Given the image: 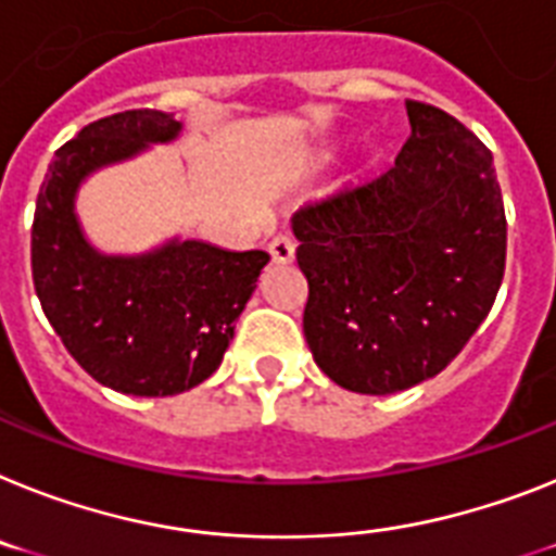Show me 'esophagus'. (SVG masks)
I'll return each instance as SVG.
<instances>
[{
	"mask_svg": "<svg viewBox=\"0 0 556 556\" xmlns=\"http://www.w3.org/2000/svg\"><path fill=\"white\" fill-rule=\"evenodd\" d=\"M268 251H270V260H274V263L288 265V263H293V256H296V242H293V237L279 235L270 240Z\"/></svg>",
	"mask_w": 556,
	"mask_h": 556,
	"instance_id": "obj_1",
	"label": "esophagus"
}]
</instances>
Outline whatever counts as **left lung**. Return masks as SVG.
<instances>
[{"label":"left lung","mask_w":556,"mask_h":556,"mask_svg":"<svg viewBox=\"0 0 556 556\" xmlns=\"http://www.w3.org/2000/svg\"><path fill=\"white\" fill-rule=\"evenodd\" d=\"M407 115L393 169L291 217L307 348L330 381L362 395L444 370L492 311L506 265L492 152L438 106L407 101Z\"/></svg>","instance_id":"obj_1"}]
</instances>
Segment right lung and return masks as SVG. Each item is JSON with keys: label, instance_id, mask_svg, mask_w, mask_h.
I'll use <instances>...</instances> for the list:
<instances>
[{"label": "right lung", "instance_id": "1", "mask_svg": "<svg viewBox=\"0 0 556 556\" xmlns=\"http://www.w3.org/2000/svg\"><path fill=\"white\" fill-rule=\"evenodd\" d=\"M180 132L184 124L157 110L84 127L55 152L33 217V286L70 356L104 387L147 399L184 393L220 367L270 260L184 237L141 254H106L84 235L76 212L84 180Z\"/></svg>", "mask_w": 556, "mask_h": 556}]
</instances>
